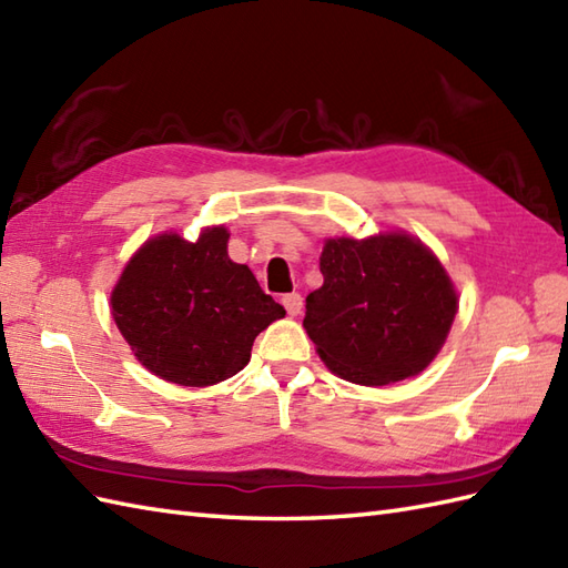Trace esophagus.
<instances>
[{
    "label": "esophagus",
    "instance_id": "esophagus-1",
    "mask_svg": "<svg viewBox=\"0 0 568 568\" xmlns=\"http://www.w3.org/2000/svg\"><path fill=\"white\" fill-rule=\"evenodd\" d=\"M283 307L290 316H297L300 310H302V295L300 293H290V295H283Z\"/></svg>",
    "mask_w": 568,
    "mask_h": 568
}]
</instances>
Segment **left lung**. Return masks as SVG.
<instances>
[{
    "label": "left lung",
    "instance_id": "8db88e82",
    "mask_svg": "<svg viewBox=\"0 0 568 568\" xmlns=\"http://www.w3.org/2000/svg\"><path fill=\"white\" fill-rule=\"evenodd\" d=\"M320 271L302 326L328 371L365 387L426 371L457 314L455 285L426 244L404 232L336 236Z\"/></svg>",
    "mask_w": 568,
    "mask_h": 568
}]
</instances>
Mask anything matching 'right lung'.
Here are the masks:
<instances>
[{
	"instance_id": "1",
	"label": "right lung",
	"mask_w": 568,
	"mask_h": 568,
	"mask_svg": "<svg viewBox=\"0 0 568 568\" xmlns=\"http://www.w3.org/2000/svg\"><path fill=\"white\" fill-rule=\"evenodd\" d=\"M230 232L195 242L166 232L144 242L111 293L115 326L150 373L181 387H210L252 358L254 338L285 310L227 254Z\"/></svg>"
}]
</instances>
